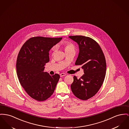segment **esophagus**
Listing matches in <instances>:
<instances>
[{
  "mask_svg": "<svg viewBox=\"0 0 129 129\" xmlns=\"http://www.w3.org/2000/svg\"><path fill=\"white\" fill-rule=\"evenodd\" d=\"M66 76V74H65V73H61V74H60V77H63V76Z\"/></svg>",
  "mask_w": 129,
  "mask_h": 129,
  "instance_id": "34e87169",
  "label": "esophagus"
}]
</instances>
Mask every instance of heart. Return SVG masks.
Segmentation results:
<instances>
[{"mask_svg": "<svg viewBox=\"0 0 129 129\" xmlns=\"http://www.w3.org/2000/svg\"><path fill=\"white\" fill-rule=\"evenodd\" d=\"M62 46L66 53L70 51H75V45L70 42H65L63 43ZM52 50L54 51L55 48L53 47Z\"/></svg>", "mask_w": 129, "mask_h": 129, "instance_id": "b5f03b06", "label": "heart"}]
</instances>
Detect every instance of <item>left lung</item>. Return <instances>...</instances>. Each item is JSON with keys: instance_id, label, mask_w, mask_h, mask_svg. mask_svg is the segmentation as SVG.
Returning <instances> with one entry per match:
<instances>
[{"instance_id": "8db88e82", "label": "left lung", "mask_w": 129, "mask_h": 129, "mask_svg": "<svg viewBox=\"0 0 129 129\" xmlns=\"http://www.w3.org/2000/svg\"><path fill=\"white\" fill-rule=\"evenodd\" d=\"M79 46V52L75 63L81 65L84 74L79 79L74 76L71 88L78 99L86 100L94 96L104 82L106 62L103 51L93 39L82 36H70Z\"/></svg>"}]
</instances>
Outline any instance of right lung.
<instances>
[{
    "mask_svg": "<svg viewBox=\"0 0 129 129\" xmlns=\"http://www.w3.org/2000/svg\"><path fill=\"white\" fill-rule=\"evenodd\" d=\"M62 38L41 37L30 38L22 46L16 60L19 81L28 94L38 101L49 98L53 93L60 76H50L44 72L49 59V52Z\"/></svg>",
    "mask_w": 129,
    "mask_h": 129,
    "instance_id": "add662e5",
    "label": "right lung"
}]
</instances>
